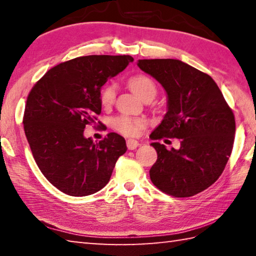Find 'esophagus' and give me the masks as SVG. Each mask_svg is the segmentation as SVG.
<instances>
[{"label":"esophagus","mask_w":256,"mask_h":256,"mask_svg":"<svg viewBox=\"0 0 256 256\" xmlns=\"http://www.w3.org/2000/svg\"><path fill=\"white\" fill-rule=\"evenodd\" d=\"M126 146H128V150H134V149H136L138 146H140V144H138L136 140H133V138H128V140L126 141Z\"/></svg>","instance_id":"1"}]
</instances>
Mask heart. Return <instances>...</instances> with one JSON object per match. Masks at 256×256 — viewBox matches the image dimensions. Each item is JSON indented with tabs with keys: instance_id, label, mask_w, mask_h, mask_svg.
I'll list each match as a JSON object with an SVG mask.
<instances>
[{
	"instance_id": "heart-1",
	"label": "heart",
	"mask_w": 256,
	"mask_h": 256,
	"mask_svg": "<svg viewBox=\"0 0 256 256\" xmlns=\"http://www.w3.org/2000/svg\"><path fill=\"white\" fill-rule=\"evenodd\" d=\"M128 84L132 92L138 97H140L142 100L146 98L152 99L157 94V84L146 74H142V73L133 74L128 78ZM116 90H118L116 84H112V82L102 86L100 92H99V100H100V104L104 107H110L112 105L116 97ZM112 125L120 134L134 136L142 128H146V122L141 118H131V116L120 115L112 120Z\"/></svg>"
}]
</instances>
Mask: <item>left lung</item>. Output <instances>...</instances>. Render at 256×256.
Segmentation results:
<instances>
[{"label": "left lung", "mask_w": 256, "mask_h": 256, "mask_svg": "<svg viewBox=\"0 0 256 256\" xmlns=\"http://www.w3.org/2000/svg\"><path fill=\"white\" fill-rule=\"evenodd\" d=\"M138 66L168 94V112L151 140H180L178 150L151 144L158 158L150 180L168 196H196L219 178L230 157L236 131L232 108L209 74L180 60H140Z\"/></svg>", "instance_id": "obj_1"}]
</instances>
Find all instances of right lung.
Returning <instances> with one entry per match:
<instances>
[{
	"label": "right lung",
	"mask_w": 256,
	"mask_h": 256,
	"mask_svg": "<svg viewBox=\"0 0 256 256\" xmlns=\"http://www.w3.org/2000/svg\"><path fill=\"white\" fill-rule=\"evenodd\" d=\"M133 62L130 55H89L60 63L38 80L27 97L24 128L34 162L47 180L71 196L98 192L126 151L123 136L99 142L84 136L100 124V88Z\"/></svg>",
	"instance_id": "obj_1"
}]
</instances>
